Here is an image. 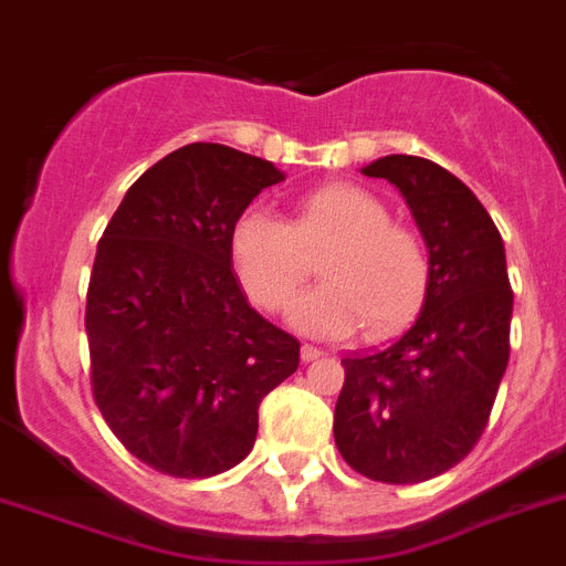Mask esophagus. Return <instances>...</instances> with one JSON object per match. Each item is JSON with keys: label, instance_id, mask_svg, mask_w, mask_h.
Segmentation results:
<instances>
[{"label": "esophagus", "instance_id": "obj_1", "mask_svg": "<svg viewBox=\"0 0 566 566\" xmlns=\"http://www.w3.org/2000/svg\"><path fill=\"white\" fill-rule=\"evenodd\" d=\"M324 350L322 347H313V344H302V361H316L322 358Z\"/></svg>", "mask_w": 566, "mask_h": 566}]
</instances>
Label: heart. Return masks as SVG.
Here are the masks:
<instances>
[{
	"instance_id": "b5f03b06",
	"label": "heart",
	"mask_w": 566,
	"mask_h": 566,
	"mask_svg": "<svg viewBox=\"0 0 566 566\" xmlns=\"http://www.w3.org/2000/svg\"><path fill=\"white\" fill-rule=\"evenodd\" d=\"M322 250L324 284L290 313L298 331L344 336L361 324L367 338H387L419 313L430 284L424 242L361 185L327 181L298 196L290 222L250 208L230 228L235 276L270 313L287 311Z\"/></svg>"
}]
</instances>
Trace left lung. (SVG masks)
I'll use <instances>...</instances> for the list:
<instances>
[{"mask_svg":"<svg viewBox=\"0 0 566 566\" xmlns=\"http://www.w3.org/2000/svg\"><path fill=\"white\" fill-rule=\"evenodd\" d=\"M361 174L405 196L430 253V284L399 342L342 358L333 436L356 473L416 484L459 464L488 427L510 361L513 290L499 228L450 170L392 154Z\"/></svg>","mask_w":566,"mask_h":566,"instance_id":"8db88e82","label":"left lung"}]
</instances>
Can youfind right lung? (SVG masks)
Returning <instances> with one entry per match:
<instances>
[{
	"label": "right lung",
	"mask_w": 566,
	"mask_h": 566,
	"mask_svg": "<svg viewBox=\"0 0 566 566\" xmlns=\"http://www.w3.org/2000/svg\"><path fill=\"white\" fill-rule=\"evenodd\" d=\"M284 181L273 161L193 142L130 185L93 259L85 331L96 407L147 467L208 479L253 450L259 405L298 342L248 304L230 228Z\"/></svg>",
	"instance_id": "obj_1"
}]
</instances>
